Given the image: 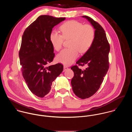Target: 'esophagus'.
<instances>
[{
	"instance_id": "esophagus-1",
	"label": "esophagus",
	"mask_w": 132,
	"mask_h": 132,
	"mask_svg": "<svg viewBox=\"0 0 132 132\" xmlns=\"http://www.w3.org/2000/svg\"><path fill=\"white\" fill-rule=\"evenodd\" d=\"M68 69V67L65 66V65H64L63 67V72H65L66 70H67Z\"/></svg>"
}]
</instances>
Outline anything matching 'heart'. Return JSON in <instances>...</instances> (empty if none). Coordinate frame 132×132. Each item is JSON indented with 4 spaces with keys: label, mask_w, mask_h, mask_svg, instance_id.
Returning a JSON list of instances; mask_svg holds the SVG:
<instances>
[{
    "label": "heart",
    "mask_w": 132,
    "mask_h": 132,
    "mask_svg": "<svg viewBox=\"0 0 132 132\" xmlns=\"http://www.w3.org/2000/svg\"><path fill=\"white\" fill-rule=\"evenodd\" d=\"M62 35L52 31L49 36L53 48L59 51L62 46L64 39H70L69 49L62 50L57 56V60L64 65L72 64L80 53L86 52L92 46L95 37L94 28L90 25H83L75 20L68 21L60 27Z\"/></svg>",
    "instance_id": "b5f03b06"
}]
</instances>
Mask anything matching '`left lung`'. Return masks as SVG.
Wrapping results in <instances>:
<instances>
[{
  "instance_id": "left-lung-1",
  "label": "left lung",
  "mask_w": 132,
  "mask_h": 132,
  "mask_svg": "<svg viewBox=\"0 0 132 132\" xmlns=\"http://www.w3.org/2000/svg\"><path fill=\"white\" fill-rule=\"evenodd\" d=\"M82 17L87 19L93 26L95 37L90 49L76 62L77 64L86 65L87 67L84 70L79 69L77 65L71 68L74 73L71 85L76 95L85 99L98 90L108 72L110 45L103 27L88 16Z\"/></svg>"
}]
</instances>
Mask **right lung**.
<instances>
[{"instance_id":"add662e5","label":"right lung","mask_w":132,"mask_h":132,"mask_svg":"<svg viewBox=\"0 0 132 132\" xmlns=\"http://www.w3.org/2000/svg\"><path fill=\"white\" fill-rule=\"evenodd\" d=\"M65 19L40 16L22 36L19 53L22 75L30 90L39 97H43L50 92L52 82L63 69L61 63L46 65L53 61L55 56L50 35L52 28Z\"/></svg>"}]
</instances>
